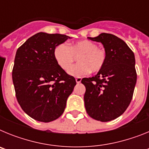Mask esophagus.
Returning <instances> with one entry per match:
<instances>
[{
  "label": "esophagus",
  "instance_id": "1",
  "mask_svg": "<svg viewBox=\"0 0 149 149\" xmlns=\"http://www.w3.org/2000/svg\"><path fill=\"white\" fill-rule=\"evenodd\" d=\"M75 81L77 82V84H80L81 82V77H76Z\"/></svg>",
  "mask_w": 149,
  "mask_h": 149
}]
</instances>
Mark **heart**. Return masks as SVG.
<instances>
[{"instance_id": "1", "label": "heart", "mask_w": 149, "mask_h": 149, "mask_svg": "<svg viewBox=\"0 0 149 149\" xmlns=\"http://www.w3.org/2000/svg\"><path fill=\"white\" fill-rule=\"evenodd\" d=\"M77 57L78 63L73 65L68 74L74 77H80L90 72H97L104 65L106 52L104 49L98 47V45L89 40H81L67 45L61 43L54 49V57L57 65L67 71Z\"/></svg>"}]
</instances>
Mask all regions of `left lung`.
Instances as JSON below:
<instances>
[{"mask_svg":"<svg viewBox=\"0 0 149 149\" xmlns=\"http://www.w3.org/2000/svg\"><path fill=\"white\" fill-rule=\"evenodd\" d=\"M90 40L101 42L106 52L104 65L94 77H84V104L90 117L109 122L120 116L131 103L136 83L135 56L122 39L102 33Z\"/></svg>","mask_w":149,"mask_h":149,"instance_id":"1","label":"left lung"}]
</instances>
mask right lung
Here are the masks:
<instances>
[{
	"label": "right lung",
	"mask_w": 149,
	"mask_h": 149,
	"mask_svg": "<svg viewBox=\"0 0 149 149\" xmlns=\"http://www.w3.org/2000/svg\"><path fill=\"white\" fill-rule=\"evenodd\" d=\"M69 36L40 32L18 48L13 68V82L22 110L39 122H49L63 113L68 96L76 85L56 63L54 49Z\"/></svg>",
	"instance_id": "add662e5"
}]
</instances>
